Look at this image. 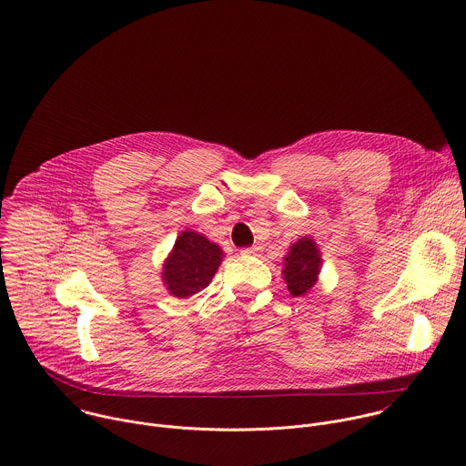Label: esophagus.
I'll list each match as a JSON object with an SVG mask.
<instances>
[{
  "label": "esophagus",
  "mask_w": 466,
  "mask_h": 466,
  "mask_svg": "<svg viewBox=\"0 0 466 466\" xmlns=\"http://www.w3.org/2000/svg\"><path fill=\"white\" fill-rule=\"evenodd\" d=\"M261 252V245H254V247H247L241 250V254L245 256H258Z\"/></svg>",
  "instance_id": "34e87169"
}]
</instances>
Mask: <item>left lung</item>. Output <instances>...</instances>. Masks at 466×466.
<instances>
[{
  "instance_id": "8db88e82",
  "label": "left lung",
  "mask_w": 466,
  "mask_h": 466,
  "mask_svg": "<svg viewBox=\"0 0 466 466\" xmlns=\"http://www.w3.org/2000/svg\"><path fill=\"white\" fill-rule=\"evenodd\" d=\"M322 265V256L311 238H301L290 245L283 258V278L292 296H301L313 289Z\"/></svg>"
}]
</instances>
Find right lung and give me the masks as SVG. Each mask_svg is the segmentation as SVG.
Here are the masks:
<instances>
[{
  "label": "right lung",
  "instance_id": "obj_1",
  "mask_svg": "<svg viewBox=\"0 0 466 466\" xmlns=\"http://www.w3.org/2000/svg\"><path fill=\"white\" fill-rule=\"evenodd\" d=\"M223 259V250L203 234L185 230L163 265V281L170 294L188 298L212 281Z\"/></svg>",
  "mask_w": 466,
  "mask_h": 466
}]
</instances>
